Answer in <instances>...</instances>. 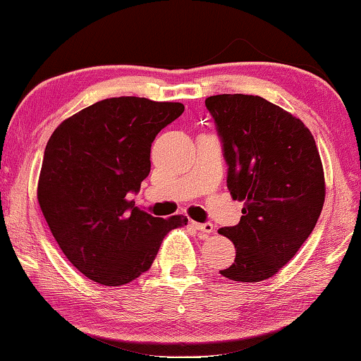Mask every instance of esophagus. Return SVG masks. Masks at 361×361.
<instances>
[{"label": "esophagus", "instance_id": "1", "mask_svg": "<svg viewBox=\"0 0 361 361\" xmlns=\"http://www.w3.org/2000/svg\"><path fill=\"white\" fill-rule=\"evenodd\" d=\"M191 225L196 228V230L204 233V234L214 233V225H212V223H196V221H191Z\"/></svg>", "mask_w": 361, "mask_h": 361}]
</instances>
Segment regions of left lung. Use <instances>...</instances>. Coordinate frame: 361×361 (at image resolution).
Masks as SVG:
<instances>
[{"mask_svg":"<svg viewBox=\"0 0 361 361\" xmlns=\"http://www.w3.org/2000/svg\"><path fill=\"white\" fill-rule=\"evenodd\" d=\"M228 164L226 185L244 202L238 225L220 228L236 247L220 273L241 283L271 278L310 236L324 204L317 142L302 120L260 96L205 99Z\"/></svg>","mask_w":361,"mask_h":361,"instance_id":"obj_1","label":"left lung"}]
</instances>
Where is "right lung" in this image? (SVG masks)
Segmentation results:
<instances>
[{
    "label": "right lung",
    "instance_id": "right-lung-1",
    "mask_svg": "<svg viewBox=\"0 0 361 361\" xmlns=\"http://www.w3.org/2000/svg\"><path fill=\"white\" fill-rule=\"evenodd\" d=\"M185 106L120 96L66 118L44 149L38 204L64 255L80 273L122 286L147 271L165 234L188 219H159L131 194L151 171V145Z\"/></svg>",
    "mask_w": 361,
    "mask_h": 361
}]
</instances>
